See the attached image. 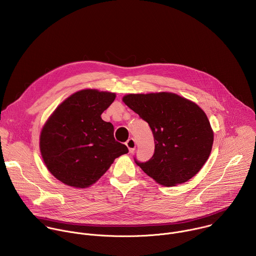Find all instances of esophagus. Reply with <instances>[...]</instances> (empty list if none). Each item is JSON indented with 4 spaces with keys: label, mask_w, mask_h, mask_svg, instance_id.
Masks as SVG:
<instances>
[{
    "label": "esophagus",
    "mask_w": 256,
    "mask_h": 256,
    "mask_svg": "<svg viewBox=\"0 0 256 256\" xmlns=\"http://www.w3.org/2000/svg\"><path fill=\"white\" fill-rule=\"evenodd\" d=\"M126 147L128 148L130 153H134V149H136V140H134V138H128V140H126Z\"/></svg>",
    "instance_id": "esophagus-1"
}]
</instances>
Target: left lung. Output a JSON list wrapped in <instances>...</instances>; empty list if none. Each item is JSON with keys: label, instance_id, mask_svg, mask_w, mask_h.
Returning a JSON list of instances; mask_svg holds the SVG:
<instances>
[{"label": "left lung", "instance_id": "1", "mask_svg": "<svg viewBox=\"0 0 256 256\" xmlns=\"http://www.w3.org/2000/svg\"><path fill=\"white\" fill-rule=\"evenodd\" d=\"M122 101L147 122L155 152L138 166L164 186H175L194 177L212 151L214 132L202 109L194 102L170 92L128 94Z\"/></svg>", "mask_w": 256, "mask_h": 256}]
</instances>
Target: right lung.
I'll return each instance as SVG.
<instances>
[{"mask_svg": "<svg viewBox=\"0 0 256 256\" xmlns=\"http://www.w3.org/2000/svg\"><path fill=\"white\" fill-rule=\"evenodd\" d=\"M116 93L84 89L64 100L44 126L40 148L50 172L76 188L92 186L114 159L128 152L116 140L114 126L101 118Z\"/></svg>", "mask_w": 256, "mask_h": 256, "instance_id": "1", "label": "right lung"}]
</instances>
